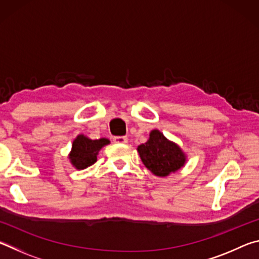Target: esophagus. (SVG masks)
I'll use <instances>...</instances> for the list:
<instances>
[{"instance_id": "obj_1", "label": "esophagus", "mask_w": 259, "mask_h": 259, "mask_svg": "<svg viewBox=\"0 0 259 259\" xmlns=\"http://www.w3.org/2000/svg\"><path fill=\"white\" fill-rule=\"evenodd\" d=\"M114 143H117V144H125L128 143V137H125V136H116V137L113 138Z\"/></svg>"}]
</instances>
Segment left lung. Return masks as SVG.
Instances as JSON below:
<instances>
[{
  "mask_svg": "<svg viewBox=\"0 0 259 259\" xmlns=\"http://www.w3.org/2000/svg\"><path fill=\"white\" fill-rule=\"evenodd\" d=\"M137 151L144 165L159 177L176 172L186 162L182 148L156 129L151 131L150 138L145 144L139 145Z\"/></svg>",
  "mask_w": 259,
  "mask_h": 259,
  "instance_id": "8db88e82",
  "label": "left lung"
}]
</instances>
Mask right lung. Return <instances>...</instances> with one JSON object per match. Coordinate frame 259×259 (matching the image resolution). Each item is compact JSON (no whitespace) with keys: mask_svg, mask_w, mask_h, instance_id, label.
I'll return each mask as SVG.
<instances>
[{"mask_svg":"<svg viewBox=\"0 0 259 259\" xmlns=\"http://www.w3.org/2000/svg\"><path fill=\"white\" fill-rule=\"evenodd\" d=\"M108 144L109 140L106 138L93 140L84 135H78L72 144V151L68 155L69 161L76 169H85L97 161L98 152Z\"/></svg>","mask_w":259,"mask_h":259,"instance_id":"obj_1","label":"right lung"}]
</instances>
